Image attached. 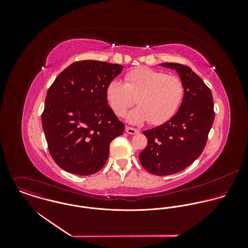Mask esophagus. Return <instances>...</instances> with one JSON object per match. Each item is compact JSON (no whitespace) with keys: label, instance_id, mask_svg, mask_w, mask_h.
<instances>
[{"label":"esophagus","instance_id":"34e87169","mask_svg":"<svg viewBox=\"0 0 248 248\" xmlns=\"http://www.w3.org/2000/svg\"><path fill=\"white\" fill-rule=\"evenodd\" d=\"M126 133H128L129 135H137L139 134V130L132 127H126Z\"/></svg>","mask_w":248,"mask_h":248}]
</instances>
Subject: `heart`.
<instances>
[{"label": "heart", "mask_w": 248, "mask_h": 248, "mask_svg": "<svg viewBox=\"0 0 248 248\" xmlns=\"http://www.w3.org/2000/svg\"><path fill=\"white\" fill-rule=\"evenodd\" d=\"M185 93L182 80L176 75L141 67L129 71L125 83L112 80L107 86V99L114 113L123 116L136 103L140 105L127 114V121L140 124L147 120L160 125L177 112Z\"/></svg>", "instance_id": "obj_1"}]
</instances>
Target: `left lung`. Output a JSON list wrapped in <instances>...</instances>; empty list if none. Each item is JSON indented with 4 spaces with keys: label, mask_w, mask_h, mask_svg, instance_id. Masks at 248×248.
<instances>
[{
    "label": "left lung",
    "mask_w": 248,
    "mask_h": 248,
    "mask_svg": "<svg viewBox=\"0 0 248 248\" xmlns=\"http://www.w3.org/2000/svg\"><path fill=\"white\" fill-rule=\"evenodd\" d=\"M159 65L177 71L185 93L177 113L170 120L142 132L148 143L140 155V161L151 174L168 176L184 170L202 155L215 111L212 93L198 74L177 63Z\"/></svg>",
    "instance_id": "8db88e82"
}]
</instances>
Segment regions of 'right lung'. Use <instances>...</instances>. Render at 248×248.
Wrapping results in <instances>:
<instances>
[{
    "label": "right lung",
    "mask_w": 248,
    "mask_h": 248,
    "mask_svg": "<svg viewBox=\"0 0 248 248\" xmlns=\"http://www.w3.org/2000/svg\"><path fill=\"white\" fill-rule=\"evenodd\" d=\"M123 66L95 60L74 62L49 87L42 113L48 151L63 170L89 176L106 163L109 144L124 132L108 105V84Z\"/></svg>",
    "instance_id": "right-lung-1"
}]
</instances>
